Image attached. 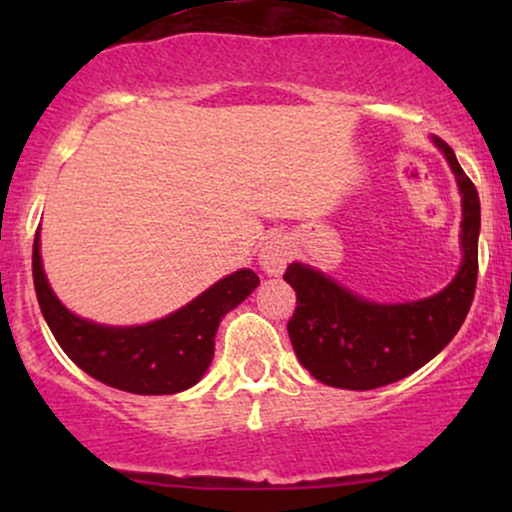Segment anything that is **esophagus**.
<instances>
[{"mask_svg":"<svg viewBox=\"0 0 512 512\" xmlns=\"http://www.w3.org/2000/svg\"><path fill=\"white\" fill-rule=\"evenodd\" d=\"M293 245L286 236H269L260 250V264L267 274H281L291 260Z\"/></svg>","mask_w":512,"mask_h":512,"instance_id":"esophagus-1","label":"esophagus"}]
</instances>
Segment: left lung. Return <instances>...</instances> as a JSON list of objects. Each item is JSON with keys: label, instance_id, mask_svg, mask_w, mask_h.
<instances>
[{"label": "left lung", "instance_id": "obj_1", "mask_svg": "<svg viewBox=\"0 0 512 512\" xmlns=\"http://www.w3.org/2000/svg\"><path fill=\"white\" fill-rule=\"evenodd\" d=\"M433 142L448 158L462 192V267L450 286L414 303L380 305L358 298L325 274L293 262L284 279L296 291L286 325L298 361L320 383L342 390H373L426 366L448 346L474 301L479 272V195L455 151Z\"/></svg>", "mask_w": 512, "mask_h": 512}]
</instances>
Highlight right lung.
<instances>
[{"label":"right lung","instance_id":"right-lung-1","mask_svg":"<svg viewBox=\"0 0 512 512\" xmlns=\"http://www.w3.org/2000/svg\"><path fill=\"white\" fill-rule=\"evenodd\" d=\"M33 284L50 332L84 373L132 395H175L202 378L214 358L219 322L257 289L260 276L240 269L163 320L142 327H103L72 315L57 301L35 236Z\"/></svg>","mask_w":512,"mask_h":512}]
</instances>
